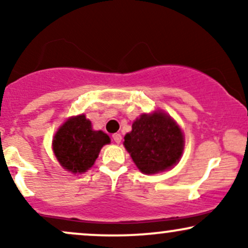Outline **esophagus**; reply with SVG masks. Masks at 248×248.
<instances>
[{
	"label": "esophagus",
	"instance_id": "esophagus-1",
	"mask_svg": "<svg viewBox=\"0 0 248 248\" xmlns=\"http://www.w3.org/2000/svg\"><path fill=\"white\" fill-rule=\"evenodd\" d=\"M113 140H114L115 143H120L121 140H122V136H121V134H119V133H115V134H113Z\"/></svg>",
	"mask_w": 248,
	"mask_h": 248
}]
</instances>
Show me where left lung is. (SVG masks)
Here are the masks:
<instances>
[{
    "instance_id": "left-lung-1",
    "label": "left lung",
    "mask_w": 248,
    "mask_h": 248,
    "mask_svg": "<svg viewBox=\"0 0 248 248\" xmlns=\"http://www.w3.org/2000/svg\"><path fill=\"white\" fill-rule=\"evenodd\" d=\"M124 144L136 167L150 175L177 163L183 153L184 140L181 129L169 115L155 112L134 121Z\"/></svg>"
}]
</instances>
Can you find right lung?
<instances>
[{"label":"right lung","instance_id":"add662e5","mask_svg":"<svg viewBox=\"0 0 248 248\" xmlns=\"http://www.w3.org/2000/svg\"><path fill=\"white\" fill-rule=\"evenodd\" d=\"M109 142V136L101 130H93L91 121L82 114L65 122L52 144L61 166L71 172L81 173L94 164L102 146Z\"/></svg>","mask_w":248,"mask_h":248}]
</instances>
